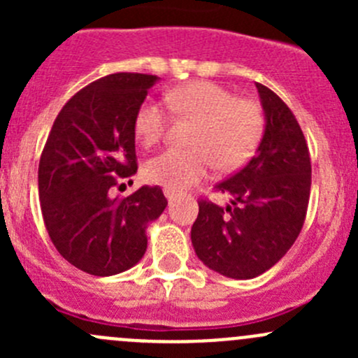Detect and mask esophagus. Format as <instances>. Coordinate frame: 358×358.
Instances as JSON below:
<instances>
[{"mask_svg":"<svg viewBox=\"0 0 358 358\" xmlns=\"http://www.w3.org/2000/svg\"><path fill=\"white\" fill-rule=\"evenodd\" d=\"M164 196H166V199H168V202L169 204H171L173 201H175V192H171V190H168V189H164Z\"/></svg>","mask_w":358,"mask_h":358,"instance_id":"34e87169","label":"esophagus"}]
</instances>
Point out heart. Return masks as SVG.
Wrapping results in <instances>:
<instances>
[{
  "label": "heart",
  "instance_id": "heart-1",
  "mask_svg": "<svg viewBox=\"0 0 358 358\" xmlns=\"http://www.w3.org/2000/svg\"><path fill=\"white\" fill-rule=\"evenodd\" d=\"M166 106L180 117L197 122L194 150L166 149L145 162L147 182L171 192H182L206 178L213 161L222 169L239 168L255 152L263 133L262 109L251 100L211 81H190L169 90ZM169 124V114L159 102L147 100L135 115V136L142 145L159 142Z\"/></svg>",
  "mask_w": 358,
  "mask_h": 358
}]
</instances>
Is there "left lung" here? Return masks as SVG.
<instances>
[{"mask_svg": "<svg viewBox=\"0 0 358 358\" xmlns=\"http://www.w3.org/2000/svg\"><path fill=\"white\" fill-rule=\"evenodd\" d=\"M265 128L255 156L215 187L227 208L201 201L190 230L197 258L230 279H255L272 268L298 239L312 185L305 136L289 107L256 83Z\"/></svg>", "mask_w": 358, "mask_h": 358, "instance_id": "8db88e82", "label": "left lung"}]
</instances>
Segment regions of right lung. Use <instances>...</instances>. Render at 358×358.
I'll return each mask as SVG.
<instances>
[{"mask_svg":"<svg viewBox=\"0 0 358 358\" xmlns=\"http://www.w3.org/2000/svg\"><path fill=\"white\" fill-rule=\"evenodd\" d=\"M157 76L119 72L93 81L62 107L38 169L46 230L57 251L90 275L129 270L147 251V227L168 206L159 187L110 197L136 173L135 115Z\"/></svg>","mask_w":358,"mask_h":358,"instance_id":"obj_1","label":"right lung"}]
</instances>
